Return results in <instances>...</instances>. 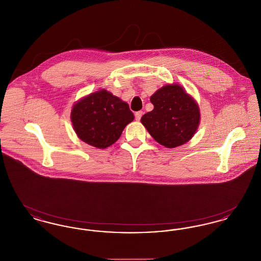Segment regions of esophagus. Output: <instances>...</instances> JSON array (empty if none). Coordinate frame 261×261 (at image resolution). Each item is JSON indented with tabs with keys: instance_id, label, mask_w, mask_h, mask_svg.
Segmentation results:
<instances>
[{
	"instance_id": "esophagus-1",
	"label": "esophagus",
	"mask_w": 261,
	"mask_h": 261,
	"mask_svg": "<svg viewBox=\"0 0 261 261\" xmlns=\"http://www.w3.org/2000/svg\"><path fill=\"white\" fill-rule=\"evenodd\" d=\"M142 115H143V112H137L135 113V119H136L137 121H139L140 119H141V117H142Z\"/></svg>"
}]
</instances>
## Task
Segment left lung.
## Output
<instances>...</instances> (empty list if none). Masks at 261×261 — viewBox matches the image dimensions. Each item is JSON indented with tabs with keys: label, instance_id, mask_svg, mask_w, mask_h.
Instances as JSON below:
<instances>
[{
	"label": "left lung",
	"instance_id": "8db88e82",
	"mask_svg": "<svg viewBox=\"0 0 261 261\" xmlns=\"http://www.w3.org/2000/svg\"><path fill=\"white\" fill-rule=\"evenodd\" d=\"M153 110L141 118L142 124L159 144L173 149L189 142L200 121L196 99L179 84H167L151 97Z\"/></svg>",
	"mask_w": 261,
	"mask_h": 261
}]
</instances>
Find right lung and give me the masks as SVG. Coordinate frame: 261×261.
<instances>
[{
  "label": "right lung",
  "instance_id": "add662e5",
  "mask_svg": "<svg viewBox=\"0 0 261 261\" xmlns=\"http://www.w3.org/2000/svg\"><path fill=\"white\" fill-rule=\"evenodd\" d=\"M70 119L81 141L106 149L119 139L126 125L134 120V114L126 101L100 89L75 102Z\"/></svg>",
  "mask_w": 261,
  "mask_h": 261
}]
</instances>
